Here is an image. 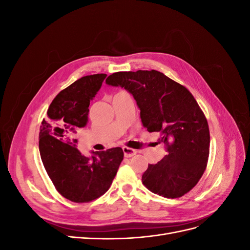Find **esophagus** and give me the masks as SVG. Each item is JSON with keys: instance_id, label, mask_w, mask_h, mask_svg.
Masks as SVG:
<instances>
[{"instance_id": "esophagus-1", "label": "esophagus", "mask_w": 250, "mask_h": 250, "mask_svg": "<svg viewBox=\"0 0 250 250\" xmlns=\"http://www.w3.org/2000/svg\"><path fill=\"white\" fill-rule=\"evenodd\" d=\"M123 152H124V156H125V157H131V156H133L135 153H137V151L131 149V148L123 147Z\"/></svg>"}]
</instances>
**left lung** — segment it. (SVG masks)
Wrapping results in <instances>:
<instances>
[{"instance_id":"1","label":"left lung","mask_w":250,"mask_h":250,"mask_svg":"<svg viewBox=\"0 0 250 250\" xmlns=\"http://www.w3.org/2000/svg\"><path fill=\"white\" fill-rule=\"evenodd\" d=\"M105 82L130 93L143 126L162 134L156 144H164L166 155L148 166L142 176L144 186L167 198L192 190L207 168L209 153L208 121L193 95L155 70L113 73Z\"/></svg>"}]
</instances>
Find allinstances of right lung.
<instances>
[{"label":"right lung","mask_w":250,"mask_h":250,"mask_svg":"<svg viewBox=\"0 0 250 250\" xmlns=\"http://www.w3.org/2000/svg\"><path fill=\"white\" fill-rule=\"evenodd\" d=\"M106 74L81 77L62 90L50 104L40 132V153L43 167L56 190L73 202H88L106 192L124 153L116 147L80 153L75 139L88 121V106L101 88Z\"/></svg>","instance_id":"add662e5"}]
</instances>
